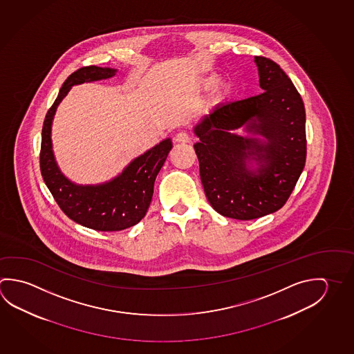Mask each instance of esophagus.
Wrapping results in <instances>:
<instances>
[{
	"label": "esophagus",
	"mask_w": 354,
	"mask_h": 354,
	"mask_svg": "<svg viewBox=\"0 0 354 354\" xmlns=\"http://www.w3.org/2000/svg\"><path fill=\"white\" fill-rule=\"evenodd\" d=\"M175 140L178 142V143L186 144L190 142V136H189V133L185 131H181L176 134V137H175Z\"/></svg>",
	"instance_id": "34e87169"
}]
</instances>
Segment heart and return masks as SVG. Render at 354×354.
Returning a JSON list of instances; mask_svg holds the SVG:
<instances>
[{
  "label": "heart",
  "mask_w": 354,
  "mask_h": 354,
  "mask_svg": "<svg viewBox=\"0 0 354 354\" xmlns=\"http://www.w3.org/2000/svg\"><path fill=\"white\" fill-rule=\"evenodd\" d=\"M217 75H212L210 77H206L203 81L200 82V87L203 89H211V88L215 87L217 84Z\"/></svg>",
  "instance_id": "1"
}]
</instances>
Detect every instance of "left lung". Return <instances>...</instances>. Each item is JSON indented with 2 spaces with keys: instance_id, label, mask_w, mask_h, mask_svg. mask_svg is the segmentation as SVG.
<instances>
[{
  "instance_id": "8db88e82",
  "label": "left lung",
  "mask_w": 354,
  "mask_h": 354,
  "mask_svg": "<svg viewBox=\"0 0 354 354\" xmlns=\"http://www.w3.org/2000/svg\"><path fill=\"white\" fill-rule=\"evenodd\" d=\"M262 93L220 104L194 128L200 179L214 210L252 220L279 210L304 171L306 112L301 94L279 64L256 56ZM241 126L265 141L233 133ZM251 160L258 167L247 164Z\"/></svg>"
}]
</instances>
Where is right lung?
<instances>
[{
  "label": "right lung",
  "mask_w": 354,
  "mask_h": 354,
  "mask_svg": "<svg viewBox=\"0 0 354 354\" xmlns=\"http://www.w3.org/2000/svg\"><path fill=\"white\" fill-rule=\"evenodd\" d=\"M115 69L88 66L77 69L63 83L57 100L44 118L39 167L44 183L61 210L75 223L97 231H122L137 225L147 214L158 173L173 148L165 139L138 156L117 178L100 185H75L57 167L50 127L57 106L75 84L106 80Z\"/></svg>",
  "instance_id": "1"
}]
</instances>
